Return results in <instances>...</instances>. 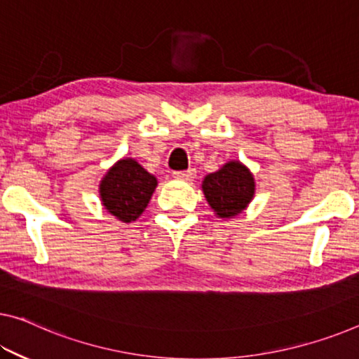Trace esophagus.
<instances>
[{
  "instance_id": "obj_1",
  "label": "esophagus",
  "mask_w": 359,
  "mask_h": 359,
  "mask_svg": "<svg viewBox=\"0 0 359 359\" xmlns=\"http://www.w3.org/2000/svg\"><path fill=\"white\" fill-rule=\"evenodd\" d=\"M173 176L176 180H191L196 176V170H184V172H173Z\"/></svg>"
}]
</instances>
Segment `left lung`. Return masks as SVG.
I'll list each match as a JSON object with an SVG mask.
<instances>
[{"instance_id":"1","label":"left lung","mask_w":359,"mask_h":359,"mask_svg":"<svg viewBox=\"0 0 359 359\" xmlns=\"http://www.w3.org/2000/svg\"><path fill=\"white\" fill-rule=\"evenodd\" d=\"M202 191L217 217L233 218L250 203L255 194V180L245 165L231 161L203 178Z\"/></svg>"}]
</instances>
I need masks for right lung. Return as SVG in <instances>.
I'll return each instance as SVG.
<instances>
[{"instance_id":"1","label":"right lung","mask_w":359,"mask_h":359,"mask_svg":"<svg viewBox=\"0 0 359 359\" xmlns=\"http://www.w3.org/2000/svg\"><path fill=\"white\" fill-rule=\"evenodd\" d=\"M157 187V178L135 158H122L109 168L99 184V196L106 210L123 223L140 218Z\"/></svg>"}]
</instances>
